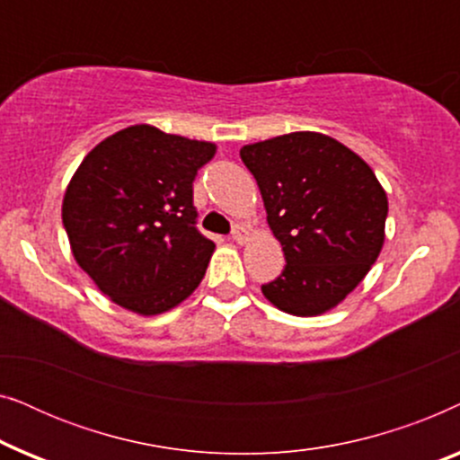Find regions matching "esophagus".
<instances>
[{
	"mask_svg": "<svg viewBox=\"0 0 460 460\" xmlns=\"http://www.w3.org/2000/svg\"><path fill=\"white\" fill-rule=\"evenodd\" d=\"M232 241L243 244L244 241H247V230H244L243 226H234V228H232Z\"/></svg>",
	"mask_w": 460,
	"mask_h": 460,
	"instance_id": "1",
	"label": "esophagus"
}]
</instances>
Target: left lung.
<instances>
[{
  "label": "left lung",
  "mask_w": 460,
  "mask_h": 460,
  "mask_svg": "<svg viewBox=\"0 0 460 460\" xmlns=\"http://www.w3.org/2000/svg\"><path fill=\"white\" fill-rule=\"evenodd\" d=\"M241 159L287 260L261 293L293 316L332 310L360 285L385 241L387 194L373 169L316 131L247 144Z\"/></svg>",
  "instance_id": "left-lung-1"
}]
</instances>
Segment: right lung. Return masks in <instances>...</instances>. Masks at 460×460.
Instances as JSON below:
<instances>
[{"label":"right lung","mask_w":460,"mask_h":460,"mask_svg":"<svg viewBox=\"0 0 460 460\" xmlns=\"http://www.w3.org/2000/svg\"><path fill=\"white\" fill-rule=\"evenodd\" d=\"M216 144L131 125L92 148L68 181L62 224L75 261L140 316L181 304L216 244L197 230L192 181Z\"/></svg>","instance_id":"1"}]
</instances>
